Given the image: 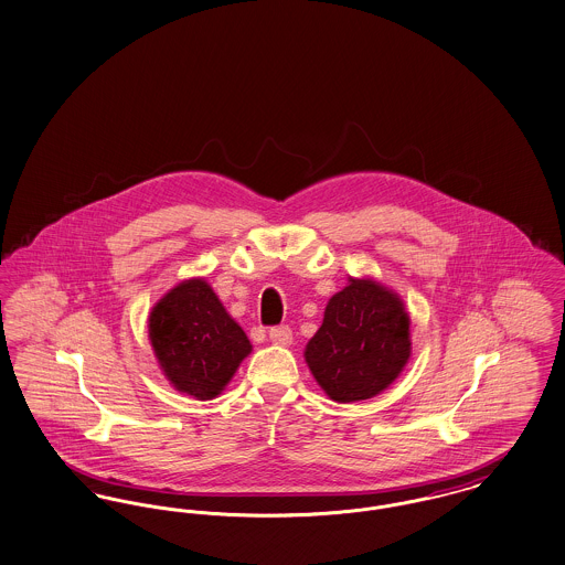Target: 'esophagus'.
Returning a JSON list of instances; mask_svg holds the SVG:
<instances>
[{
  "mask_svg": "<svg viewBox=\"0 0 565 565\" xmlns=\"http://www.w3.org/2000/svg\"><path fill=\"white\" fill-rule=\"evenodd\" d=\"M269 339L276 344H289L294 334H291L289 326H274V328H269Z\"/></svg>",
  "mask_w": 565,
  "mask_h": 565,
  "instance_id": "esophagus-1",
  "label": "esophagus"
}]
</instances>
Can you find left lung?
I'll return each instance as SVG.
<instances>
[{
	"label": "left lung",
	"mask_w": 565,
	"mask_h": 565,
	"mask_svg": "<svg viewBox=\"0 0 565 565\" xmlns=\"http://www.w3.org/2000/svg\"><path fill=\"white\" fill-rule=\"evenodd\" d=\"M412 353L403 301L373 280H353L328 301L306 344V362L332 401L355 403L385 390Z\"/></svg>",
	"instance_id": "left-lung-1"
}]
</instances>
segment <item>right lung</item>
<instances>
[{
	"label": "right lung",
	"mask_w": 565,
	"mask_h": 565,
	"mask_svg": "<svg viewBox=\"0 0 565 565\" xmlns=\"http://www.w3.org/2000/svg\"><path fill=\"white\" fill-rule=\"evenodd\" d=\"M150 340L175 390L199 401L221 394L253 349L244 330L201 278L180 282L153 306Z\"/></svg>",
	"instance_id": "1"
}]
</instances>
